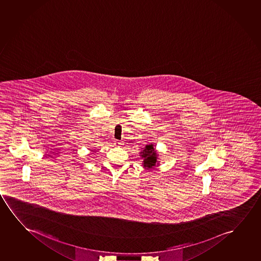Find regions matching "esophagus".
I'll use <instances>...</instances> for the list:
<instances>
[{"label":"esophagus","instance_id":"obj_1","mask_svg":"<svg viewBox=\"0 0 261 261\" xmlns=\"http://www.w3.org/2000/svg\"><path fill=\"white\" fill-rule=\"evenodd\" d=\"M115 144H116V145H118V146H120V145H121L122 144V143L121 142H118V141H116V142H115Z\"/></svg>","mask_w":261,"mask_h":261}]
</instances>
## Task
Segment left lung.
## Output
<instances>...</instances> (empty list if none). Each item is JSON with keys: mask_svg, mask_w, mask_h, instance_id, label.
I'll return each mask as SVG.
<instances>
[{"mask_svg": "<svg viewBox=\"0 0 261 261\" xmlns=\"http://www.w3.org/2000/svg\"><path fill=\"white\" fill-rule=\"evenodd\" d=\"M140 159L143 160V168L150 169L155 167L156 165H160L159 161V154L154 148L153 143L146 144L144 148H142L140 151Z\"/></svg>", "mask_w": 261, "mask_h": 261, "instance_id": "8db88e82", "label": "left lung"}]
</instances>
